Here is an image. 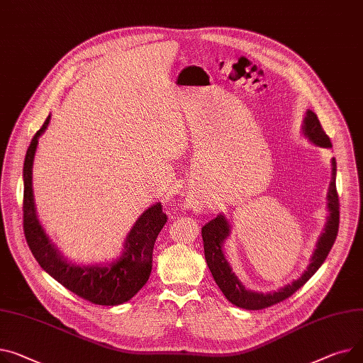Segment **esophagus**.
Listing matches in <instances>:
<instances>
[{
	"instance_id": "34e87169",
	"label": "esophagus",
	"mask_w": 363,
	"mask_h": 363,
	"mask_svg": "<svg viewBox=\"0 0 363 363\" xmlns=\"http://www.w3.org/2000/svg\"><path fill=\"white\" fill-rule=\"evenodd\" d=\"M186 207L188 208H191V210H194V211H197L199 208H200V204L196 201V200H186Z\"/></svg>"
}]
</instances>
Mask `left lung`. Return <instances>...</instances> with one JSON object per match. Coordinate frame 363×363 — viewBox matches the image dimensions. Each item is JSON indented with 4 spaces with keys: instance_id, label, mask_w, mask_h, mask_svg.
Returning <instances> with one entry per match:
<instances>
[{
    "instance_id": "8db88e82",
    "label": "left lung",
    "mask_w": 363,
    "mask_h": 363,
    "mask_svg": "<svg viewBox=\"0 0 363 363\" xmlns=\"http://www.w3.org/2000/svg\"><path fill=\"white\" fill-rule=\"evenodd\" d=\"M302 133L312 144H315V146L324 147V149L331 147V141L328 135L324 133L318 116L311 109H308L305 113ZM331 169H333L331 182L327 192V201H328L327 208L330 213L327 217L325 228L320 235V239L317 242V248L311 257V262L299 279L294 280L292 283H287L286 286L277 289L274 292L262 294V292L250 291V289H247L242 284V281H240L238 276L232 272L230 264L226 259V255L223 252V245L226 242V239L230 236V225L223 213H219L216 216V219H213L211 222L203 226L201 235H203L204 255H206L207 265L213 274L214 281L220 287V291L223 292V295L230 303L244 309H251V311L269 308L274 303H279L287 299L289 296H292L298 289H301L321 267L337 238V232H339V222H340L339 196H337V189H335L337 164L334 157L331 159Z\"/></svg>"
}]
</instances>
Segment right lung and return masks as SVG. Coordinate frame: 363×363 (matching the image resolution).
Returning <instances> with one entry per match:
<instances>
[{
  "instance_id": "add662e5",
  "label": "right lung",
  "mask_w": 363,
  "mask_h": 363,
  "mask_svg": "<svg viewBox=\"0 0 363 363\" xmlns=\"http://www.w3.org/2000/svg\"><path fill=\"white\" fill-rule=\"evenodd\" d=\"M50 121L51 115H48L24 157L23 228L28 245L40 267L77 296L106 306L128 302L150 277L153 247L167 217L162 211L160 203L144 210L125 238L123 254L109 262L79 265L65 258L40 225L33 196V160L39 137L48 128Z\"/></svg>"
}]
</instances>
